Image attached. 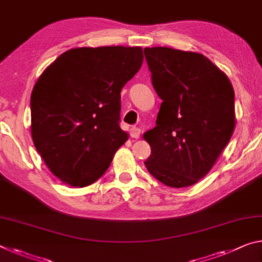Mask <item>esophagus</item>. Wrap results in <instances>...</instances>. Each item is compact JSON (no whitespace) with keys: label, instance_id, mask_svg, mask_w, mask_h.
I'll return each mask as SVG.
<instances>
[{"label":"esophagus","instance_id":"1","mask_svg":"<svg viewBox=\"0 0 262 262\" xmlns=\"http://www.w3.org/2000/svg\"><path fill=\"white\" fill-rule=\"evenodd\" d=\"M141 134V129L138 127H133L130 129V136L133 139H139Z\"/></svg>","mask_w":262,"mask_h":262}]
</instances>
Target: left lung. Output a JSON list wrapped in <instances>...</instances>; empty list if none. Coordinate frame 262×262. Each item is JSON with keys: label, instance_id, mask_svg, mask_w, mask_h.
Returning <instances> with one entry per match:
<instances>
[{"label": "left lung", "instance_id": "obj_1", "mask_svg": "<svg viewBox=\"0 0 262 262\" xmlns=\"http://www.w3.org/2000/svg\"><path fill=\"white\" fill-rule=\"evenodd\" d=\"M156 93V126L143 134L148 171L171 188L196 184L221 156L235 128L234 91L209 58L171 48H146Z\"/></svg>", "mask_w": 262, "mask_h": 262}]
</instances>
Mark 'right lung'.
Returning <instances> with one entry per match:
<instances>
[{
	"label": "right lung",
	"instance_id": "add662e5",
	"mask_svg": "<svg viewBox=\"0 0 262 262\" xmlns=\"http://www.w3.org/2000/svg\"><path fill=\"white\" fill-rule=\"evenodd\" d=\"M142 63L140 47L76 48L40 74L31 93V136L63 183H94L128 140L119 126L120 92Z\"/></svg>",
	"mask_w": 262,
	"mask_h": 262
}]
</instances>
